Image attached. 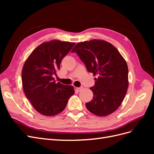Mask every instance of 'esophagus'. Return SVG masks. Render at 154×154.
<instances>
[{"label":"esophagus","instance_id":"1","mask_svg":"<svg viewBox=\"0 0 154 154\" xmlns=\"http://www.w3.org/2000/svg\"><path fill=\"white\" fill-rule=\"evenodd\" d=\"M83 87H77V88H76V90L78 91V92H80V91H81L82 89H83Z\"/></svg>","mask_w":154,"mask_h":154}]
</instances>
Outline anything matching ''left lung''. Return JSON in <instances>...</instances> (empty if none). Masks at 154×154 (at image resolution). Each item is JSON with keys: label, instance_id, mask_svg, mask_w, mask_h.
Instances as JSON below:
<instances>
[{"label": "left lung", "instance_id": "8db88e82", "mask_svg": "<svg viewBox=\"0 0 154 154\" xmlns=\"http://www.w3.org/2000/svg\"><path fill=\"white\" fill-rule=\"evenodd\" d=\"M71 52L76 53L88 72L97 75L94 86L90 88L94 96L86 103L87 109L98 116L113 113L128 87V66L122 54L113 45L101 40L79 42Z\"/></svg>", "mask_w": 154, "mask_h": 154}]
</instances>
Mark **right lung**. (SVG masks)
<instances>
[{
  "instance_id": "add662e5",
  "label": "right lung",
  "mask_w": 154,
  "mask_h": 154,
  "mask_svg": "<svg viewBox=\"0 0 154 154\" xmlns=\"http://www.w3.org/2000/svg\"><path fill=\"white\" fill-rule=\"evenodd\" d=\"M75 43L52 40L38 45L26 61L22 72V86L27 98L36 111L46 116L62 112L74 94L72 85L55 82L53 74Z\"/></svg>"
}]
</instances>
